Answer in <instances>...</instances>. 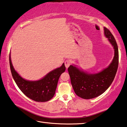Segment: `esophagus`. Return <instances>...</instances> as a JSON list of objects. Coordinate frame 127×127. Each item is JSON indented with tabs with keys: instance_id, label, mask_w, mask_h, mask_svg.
Returning a JSON list of instances; mask_svg holds the SVG:
<instances>
[{
	"instance_id": "obj_1",
	"label": "esophagus",
	"mask_w": 127,
	"mask_h": 127,
	"mask_svg": "<svg viewBox=\"0 0 127 127\" xmlns=\"http://www.w3.org/2000/svg\"><path fill=\"white\" fill-rule=\"evenodd\" d=\"M64 64H65L66 68H68L69 67V65H71V62H70V60H65V61L64 62Z\"/></svg>"
}]
</instances>
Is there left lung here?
I'll return each mask as SVG.
<instances>
[{
    "instance_id": "left-lung-1",
    "label": "left lung",
    "mask_w": 127,
    "mask_h": 127,
    "mask_svg": "<svg viewBox=\"0 0 127 127\" xmlns=\"http://www.w3.org/2000/svg\"><path fill=\"white\" fill-rule=\"evenodd\" d=\"M104 35L114 49V57L107 68L97 73H91L71 65L68 68L75 94L84 99L96 97L103 94L112 84L119 65L118 47L115 37L108 29L104 27Z\"/></svg>"
}]
</instances>
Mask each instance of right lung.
Masks as SVG:
<instances>
[{
	"mask_svg": "<svg viewBox=\"0 0 127 127\" xmlns=\"http://www.w3.org/2000/svg\"><path fill=\"white\" fill-rule=\"evenodd\" d=\"M9 54V65L13 79L21 91L30 99L38 102L49 101L54 97L59 79L65 71L64 63L52 70L39 80L30 81L23 78L13 67Z\"/></svg>",
	"mask_w": 127,
	"mask_h": 127,
	"instance_id": "right-lung-1",
	"label": "right lung"
}]
</instances>
